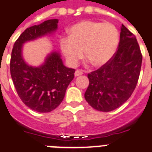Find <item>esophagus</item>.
Listing matches in <instances>:
<instances>
[{
    "mask_svg": "<svg viewBox=\"0 0 152 152\" xmlns=\"http://www.w3.org/2000/svg\"><path fill=\"white\" fill-rule=\"evenodd\" d=\"M82 74H83V72L81 70H77V71H75V77H77V76H79V75H81Z\"/></svg>",
    "mask_w": 152,
    "mask_h": 152,
    "instance_id": "obj_1",
    "label": "esophagus"
}]
</instances>
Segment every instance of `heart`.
I'll list each match as a JSON object with an SVG mask.
<instances>
[{"label":"heart","instance_id":"obj_1","mask_svg":"<svg viewBox=\"0 0 152 152\" xmlns=\"http://www.w3.org/2000/svg\"><path fill=\"white\" fill-rule=\"evenodd\" d=\"M119 34L111 23L83 20L68 31V37L60 40V48L70 66L75 67L83 57L95 67H102L111 60L118 45Z\"/></svg>","mask_w":152,"mask_h":152}]
</instances>
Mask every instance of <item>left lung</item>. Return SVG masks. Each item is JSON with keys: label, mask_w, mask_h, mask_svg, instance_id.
I'll return each mask as SVG.
<instances>
[{"label": "left lung", "mask_w": 152, "mask_h": 152, "mask_svg": "<svg viewBox=\"0 0 152 152\" xmlns=\"http://www.w3.org/2000/svg\"><path fill=\"white\" fill-rule=\"evenodd\" d=\"M141 62L142 54L135 36L122 24L118 48L114 56L88 75L89 85L85 93L87 102L103 112L122 105L137 85Z\"/></svg>", "instance_id": "left-lung-1"}]
</instances>
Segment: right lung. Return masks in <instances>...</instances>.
Here are the masks:
<instances>
[{"instance_id": "obj_1", "label": "right lung", "mask_w": 152, "mask_h": 152, "mask_svg": "<svg viewBox=\"0 0 152 152\" xmlns=\"http://www.w3.org/2000/svg\"><path fill=\"white\" fill-rule=\"evenodd\" d=\"M58 23V19H50L27 28L11 52L10 70L17 93L24 104L40 113L50 112L61 103L75 70L65 67L57 51L49 54L41 66L29 65L23 58L22 48L24 43L54 33Z\"/></svg>"}]
</instances>
